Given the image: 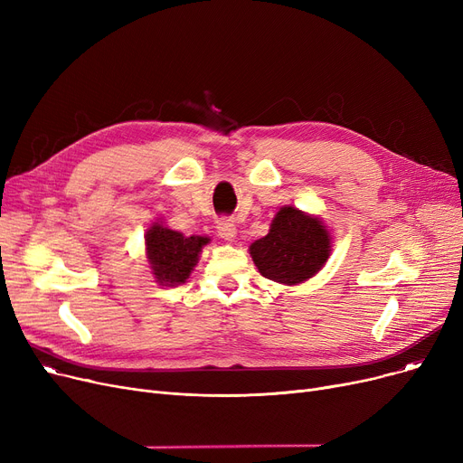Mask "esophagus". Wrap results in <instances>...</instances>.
Instances as JSON below:
<instances>
[{
    "label": "esophagus",
    "instance_id": "obj_1",
    "mask_svg": "<svg viewBox=\"0 0 463 463\" xmlns=\"http://www.w3.org/2000/svg\"><path fill=\"white\" fill-rule=\"evenodd\" d=\"M217 234L219 238H223L225 241H234L236 240V225L231 222H219L217 223Z\"/></svg>",
    "mask_w": 463,
    "mask_h": 463
}]
</instances>
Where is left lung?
Wrapping results in <instances>:
<instances>
[{
  "label": "left lung",
  "mask_w": 463,
  "mask_h": 463,
  "mask_svg": "<svg viewBox=\"0 0 463 463\" xmlns=\"http://www.w3.org/2000/svg\"><path fill=\"white\" fill-rule=\"evenodd\" d=\"M332 251V234L323 219L297 206H281L270 231L250 246L260 276L293 287L323 270Z\"/></svg>",
  "instance_id": "8db88e82"
}]
</instances>
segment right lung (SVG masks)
Returning a JSON list of instances; mask_svg holds the SVG:
<instances>
[{
  "mask_svg": "<svg viewBox=\"0 0 463 463\" xmlns=\"http://www.w3.org/2000/svg\"><path fill=\"white\" fill-rule=\"evenodd\" d=\"M206 244H210L208 236H185L159 219L154 222L144 234V250L156 283L163 287L185 283Z\"/></svg>",
  "mask_w": 463,
  "mask_h": 463,
  "instance_id": "right-lung-1",
  "label": "right lung"
}]
</instances>
